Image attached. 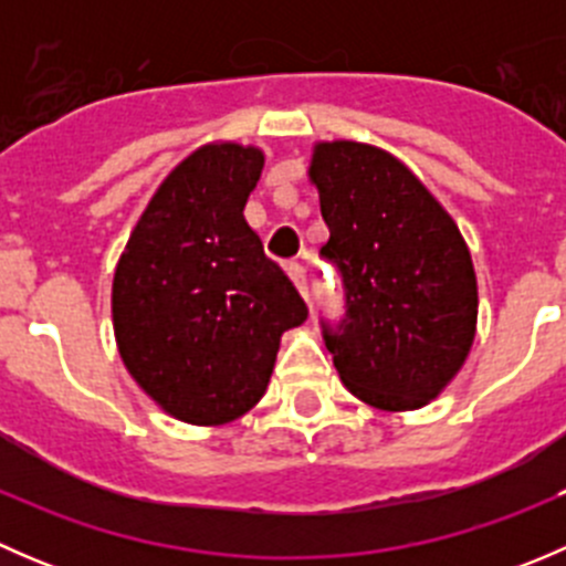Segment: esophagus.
I'll return each instance as SVG.
<instances>
[{"label":"esophagus","mask_w":566,"mask_h":566,"mask_svg":"<svg viewBox=\"0 0 566 566\" xmlns=\"http://www.w3.org/2000/svg\"><path fill=\"white\" fill-rule=\"evenodd\" d=\"M284 271H287V276L293 279V284L295 287H298V293L304 295H310L306 293V271H304V265H301V262H287V265H284Z\"/></svg>","instance_id":"esophagus-1"}]
</instances>
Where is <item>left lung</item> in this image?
<instances>
[{
    "label": "left lung",
    "instance_id": "1",
    "mask_svg": "<svg viewBox=\"0 0 566 566\" xmlns=\"http://www.w3.org/2000/svg\"><path fill=\"white\" fill-rule=\"evenodd\" d=\"M310 180L342 273L347 317L325 347L353 397L416 410L438 397L476 336V273L452 216L399 158L361 142H317Z\"/></svg>",
    "mask_w": 566,
    "mask_h": 566
}]
</instances>
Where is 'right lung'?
I'll use <instances>...</instances> for the list:
<instances>
[{"mask_svg": "<svg viewBox=\"0 0 566 566\" xmlns=\"http://www.w3.org/2000/svg\"><path fill=\"white\" fill-rule=\"evenodd\" d=\"M262 167L254 145L197 147L164 177L114 268L119 358L186 424L221 427L249 413L282 334L310 315L243 219Z\"/></svg>", "mask_w": 566, "mask_h": 566, "instance_id": "add662e5", "label": "right lung"}]
</instances>
